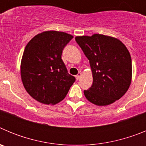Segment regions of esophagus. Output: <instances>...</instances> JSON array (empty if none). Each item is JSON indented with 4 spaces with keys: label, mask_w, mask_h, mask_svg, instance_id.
<instances>
[{
    "label": "esophagus",
    "mask_w": 146,
    "mask_h": 146,
    "mask_svg": "<svg viewBox=\"0 0 146 146\" xmlns=\"http://www.w3.org/2000/svg\"><path fill=\"white\" fill-rule=\"evenodd\" d=\"M81 75H82V74H81V72H79V73H78V74H77V75H76V79H77V80L80 79Z\"/></svg>",
    "instance_id": "obj_1"
}]
</instances>
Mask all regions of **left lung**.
<instances>
[{"label": "left lung", "mask_w": 146, "mask_h": 146, "mask_svg": "<svg viewBox=\"0 0 146 146\" xmlns=\"http://www.w3.org/2000/svg\"><path fill=\"white\" fill-rule=\"evenodd\" d=\"M75 41L89 60L93 84L84 94L99 106L118 100L129 88L131 58L124 44L115 38L102 34L76 36Z\"/></svg>", "instance_id": "obj_1"}]
</instances>
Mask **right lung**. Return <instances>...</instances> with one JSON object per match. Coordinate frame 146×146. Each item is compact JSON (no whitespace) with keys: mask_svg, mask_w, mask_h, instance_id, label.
I'll return each mask as SVG.
<instances>
[{"mask_svg":"<svg viewBox=\"0 0 146 146\" xmlns=\"http://www.w3.org/2000/svg\"><path fill=\"white\" fill-rule=\"evenodd\" d=\"M72 38L64 32L50 31L35 36L26 45L20 66L22 81L27 92L39 102H60L75 81L61 59Z\"/></svg>","mask_w":146,"mask_h":146,"instance_id":"right-lung-1","label":"right lung"}]
</instances>
